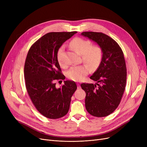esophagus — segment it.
Instances as JSON below:
<instances>
[{
    "label": "esophagus",
    "mask_w": 147,
    "mask_h": 147,
    "mask_svg": "<svg viewBox=\"0 0 147 147\" xmlns=\"http://www.w3.org/2000/svg\"><path fill=\"white\" fill-rule=\"evenodd\" d=\"M80 88H81L80 85V84H79V83H78V89H80Z\"/></svg>",
    "instance_id": "34e87169"
}]
</instances>
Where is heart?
Here are the masks:
<instances>
[{"label": "heart", "mask_w": 147, "mask_h": 147, "mask_svg": "<svg viewBox=\"0 0 147 147\" xmlns=\"http://www.w3.org/2000/svg\"><path fill=\"white\" fill-rule=\"evenodd\" d=\"M70 47L79 55L82 61L90 69H96L101 63L103 58V51L98 45H92V42L81 37H75L69 43ZM64 46H62L57 52V60L61 67H65V64L62 61L61 57L64 52ZM89 69L86 65L74 66L67 72V78L75 82L83 80L89 74Z\"/></svg>", "instance_id": "heart-1"}]
</instances>
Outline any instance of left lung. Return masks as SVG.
<instances>
[{
  "mask_svg": "<svg viewBox=\"0 0 147 147\" xmlns=\"http://www.w3.org/2000/svg\"><path fill=\"white\" fill-rule=\"evenodd\" d=\"M82 36L96 42L103 51L99 66L90 79L95 84L82 83L86 92L85 107L93 116L111 114L119 106L126 83V66L123 52L114 39L102 33L83 32Z\"/></svg>",
  "mask_w": 147,
  "mask_h": 147,
  "instance_id": "1",
  "label": "left lung"
}]
</instances>
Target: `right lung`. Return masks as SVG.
<instances>
[{"label":"right lung","mask_w":147,"mask_h":147,"mask_svg":"<svg viewBox=\"0 0 147 147\" xmlns=\"http://www.w3.org/2000/svg\"><path fill=\"white\" fill-rule=\"evenodd\" d=\"M77 32H51L37 40L30 48L24 65V78L28 94L36 109L45 117L57 119L66 115L71 98L77 89L74 82L64 81L59 88L55 80L65 76L57 60V52Z\"/></svg>","instance_id":"1"}]
</instances>
